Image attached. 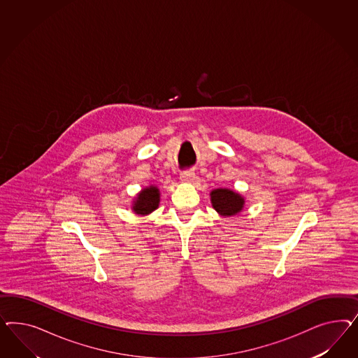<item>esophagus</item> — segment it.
<instances>
[{
  "mask_svg": "<svg viewBox=\"0 0 358 358\" xmlns=\"http://www.w3.org/2000/svg\"><path fill=\"white\" fill-rule=\"evenodd\" d=\"M180 178L184 182H192L195 178V173L193 171H184V172H181V174H180Z\"/></svg>",
  "mask_w": 358,
  "mask_h": 358,
  "instance_id": "esophagus-1",
  "label": "esophagus"
}]
</instances>
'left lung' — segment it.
Wrapping results in <instances>:
<instances>
[{
	"label": "left lung",
	"mask_w": 358,
	"mask_h": 358,
	"mask_svg": "<svg viewBox=\"0 0 358 358\" xmlns=\"http://www.w3.org/2000/svg\"><path fill=\"white\" fill-rule=\"evenodd\" d=\"M211 203L219 214L224 217H231L241 211L244 199L232 190L217 189L211 192Z\"/></svg>",
	"instance_id": "8db88e82"
}]
</instances>
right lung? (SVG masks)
<instances>
[{
	"mask_svg": "<svg viewBox=\"0 0 358 358\" xmlns=\"http://www.w3.org/2000/svg\"><path fill=\"white\" fill-rule=\"evenodd\" d=\"M159 201H160V195H159V189L156 187H147L141 192L139 196L135 201L134 205V211L136 214H150L153 210H156L159 206Z\"/></svg>",
	"mask_w": 358,
	"mask_h": 358,
	"instance_id": "right-lung-1",
	"label": "right lung"
}]
</instances>
